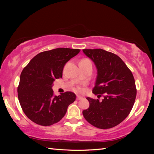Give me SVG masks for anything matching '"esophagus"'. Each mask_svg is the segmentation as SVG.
<instances>
[{"label":"esophagus","mask_w":154,"mask_h":154,"mask_svg":"<svg viewBox=\"0 0 154 154\" xmlns=\"http://www.w3.org/2000/svg\"><path fill=\"white\" fill-rule=\"evenodd\" d=\"M83 99V97H81V96H77V98H76V99L77 100H81Z\"/></svg>","instance_id":"1"}]
</instances>
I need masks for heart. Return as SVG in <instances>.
Wrapping results in <instances>:
<instances>
[{
    "mask_svg": "<svg viewBox=\"0 0 154 154\" xmlns=\"http://www.w3.org/2000/svg\"><path fill=\"white\" fill-rule=\"evenodd\" d=\"M77 91H79V92H82L83 89H82V88H81V87H78L77 88Z\"/></svg>",
    "mask_w": 154,
    "mask_h": 154,
    "instance_id": "obj_1",
    "label": "heart"
}]
</instances>
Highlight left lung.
Segmentation results:
<instances>
[{
	"label": "left lung",
	"instance_id": "8db88e82",
	"mask_svg": "<svg viewBox=\"0 0 154 154\" xmlns=\"http://www.w3.org/2000/svg\"><path fill=\"white\" fill-rule=\"evenodd\" d=\"M97 69L94 94L103 95L102 101L87 97L89 109L83 114L88 122L100 129L117 126L128 116L136 97L133 75L116 54L102 49L83 50Z\"/></svg>",
	"mask_w": 154,
	"mask_h": 154
}]
</instances>
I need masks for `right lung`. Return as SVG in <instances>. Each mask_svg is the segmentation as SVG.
Masks as SVG:
<instances>
[{
  "mask_svg": "<svg viewBox=\"0 0 154 154\" xmlns=\"http://www.w3.org/2000/svg\"><path fill=\"white\" fill-rule=\"evenodd\" d=\"M79 49L56 48L41 52L32 59L22 70L18 87V97L24 114L41 126L58 122L76 99L67 91L54 96V81L62 77L67 62L79 53Z\"/></svg>",
  "mask_w": 154,
  "mask_h": 154,
  "instance_id": "right-lung-1",
  "label": "right lung"
}]
</instances>
